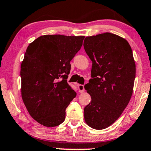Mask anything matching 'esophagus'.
<instances>
[{
    "mask_svg": "<svg viewBox=\"0 0 151 151\" xmlns=\"http://www.w3.org/2000/svg\"><path fill=\"white\" fill-rule=\"evenodd\" d=\"M78 89H79V93H83L84 91V86L82 84H79L78 86Z\"/></svg>",
    "mask_w": 151,
    "mask_h": 151,
    "instance_id": "1",
    "label": "esophagus"
}]
</instances>
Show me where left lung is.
<instances>
[{"mask_svg":"<svg viewBox=\"0 0 151 151\" xmlns=\"http://www.w3.org/2000/svg\"><path fill=\"white\" fill-rule=\"evenodd\" d=\"M92 61L91 78L84 86L91 101L84 108L86 124L95 129L108 127L129 102L136 77L130 45L111 33L87 36L83 42Z\"/></svg>","mask_w":151,"mask_h":151,"instance_id":"left-lung-1","label":"left lung"}]
</instances>
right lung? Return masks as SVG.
Instances as JSON below:
<instances>
[{
	"instance_id": "add662e5",
	"label": "right lung",
	"mask_w": 151,
	"mask_h": 151,
	"mask_svg": "<svg viewBox=\"0 0 151 151\" xmlns=\"http://www.w3.org/2000/svg\"><path fill=\"white\" fill-rule=\"evenodd\" d=\"M84 36L44 35L27 47L21 65L22 97L29 113L39 124L58 126L77 93L67 82L70 61Z\"/></svg>"
}]
</instances>
